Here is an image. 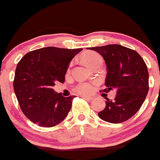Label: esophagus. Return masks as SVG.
Wrapping results in <instances>:
<instances>
[{
    "mask_svg": "<svg viewBox=\"0 0 160 160\" xmlns=\"http://www.w3.org/2000/svg\"><path fill=\"white\" fill-rule=\"evenodd\" d=\"M81 97H82V98H83L84 99L87 100V101H92V99H93V98H92V96H82Z\"/></svg>",
    "mask_w": 160,
    "mask_h": 160,
    "instance_id": "1",
    "label": "esophagus"
}]
</instances>
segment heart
<instances>
[{"label": "heart", "mask_w": 160, "mask_h": 160, "mask_svg": "<svg viewBox=\"0 0 160 160\" xmlns=\"http://www.w3.org/2000/svg\"><path fill=\"white\" fill-rule=\"evenodd\" d=\"M80 60L85 65L91 69H94L96 67L100 66L102 63V59L99 54L93 51H87L80 56ZM94 83L84 82L80 83L75 87V91L81 95H88L93 91Z\"/></svg>", "instance_id": "obj_1"}]
</instances>
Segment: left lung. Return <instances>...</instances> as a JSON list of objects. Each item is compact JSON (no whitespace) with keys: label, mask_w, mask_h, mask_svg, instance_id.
<instances>
[{"label":"left lung","mask_w":160,"mask_h":160,"mask_svg":"<svg viewBox=\"0 0 160 160\" xmlns=\"http://www.w3.org/2000/svg\"><path fill=\"white\" fill-rule=\"evenodd\" d=\"M104 58L107 66L106 88L117 91L114 100L106 98V107L98 115L105 122H126L138 112L149 91V73L146 63L136 51L120 45L89 48Z\"/></svg>","instance_id":"left-lung-1"}]
</instances>
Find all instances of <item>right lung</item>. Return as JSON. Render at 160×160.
Masks as SVG:
<instances>
[{"mask_svg":"<svg viewBox=\"0 0 160 160\" xmlns=\"http://www.w3.org/2000/svg\"><path fill=\"white\" fill-rule=\"evenodd\" d=\"M82 48L46 47L28 52L17 64L13 89L20 108L31 122L51 128L64 120L75 96L54 92L56 82L64 83L70 61Z\"/></svg>","mask_w":160,"mask_h":160,"instance_id":"add662e5","label":"right lung"}]
</instances>
